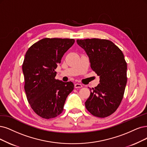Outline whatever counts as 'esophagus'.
<instances>
[{
    "label": "esophagus",
    "mask_w": 147,
    "mask_h": 147,
    "mask_svg": "<svg viewBox=\"0 0 147 147\" xmlns=\"http://www.w3.org/2000/svg\"><path fill=\"white\" fill-rule=\"evenodd\" d=\"M83 85L80 84H74V87L76 88H82Z\"/></svg>",
    "instance_id": "esophagus-1"
}]
</instances>
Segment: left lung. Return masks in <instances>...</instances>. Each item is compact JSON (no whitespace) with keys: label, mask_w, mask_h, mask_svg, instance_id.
Wrapping results in <instances>:
<instances>
[{"label":"left lung","mask_w":147,"mask_h":147,"mask_svg":"<svg viewBox=\"0 0 147 147\" xmlns=\"http://www.w3.org/2000/svg\"><path fill=\"white\" fill-rule=\"evenodd\" d=\"M88 56L91 68L99 76V84L90 88L85 107L94 116L105 117L117 110L127 82V65L123 54L113 42L106 39L78 40Z\"/></svg>","instance_id":"8db88e82"}]
</instances>
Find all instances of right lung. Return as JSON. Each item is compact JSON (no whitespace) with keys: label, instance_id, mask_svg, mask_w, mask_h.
<instances>
[{"label":"right lung","instance_id":"add662e5","mask_svg":"<svg viewBox=\"0 0 147 147\" xmlns=\"http://www.w3.org/2000/svg\"><path fill=\"white\" fill-rule=\"evenodd\" d=\"M75 40L45 38L26 51L22 71L26 98L32 109L42 118L51 119L61 114L65 100L74 89L71 82L55 79V69Z\"/></svg>","mask_w":147,"mask_h":147}]
</instances>
